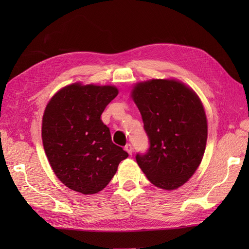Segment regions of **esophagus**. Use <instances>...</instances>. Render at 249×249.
Listing matches in <instances>:
<instances>
[{
	"instance_id": "34e87169",
	"label": "esophagus",
	"mask_w": 249,
	"mask_h": 249,
	"mask_svg": "<svg viewBox=\"0 0 249 249\" xmlns=\"http://www.w3.org/2000/svg\"><path fill=\"white\" fill-rule=\"evenodd\" d=\"M124 149H125L126 152L129 153L130 155H132V153H133V147H132V144H130V143H127V144L124 146Z\"/></svg>"
}]
</instances>
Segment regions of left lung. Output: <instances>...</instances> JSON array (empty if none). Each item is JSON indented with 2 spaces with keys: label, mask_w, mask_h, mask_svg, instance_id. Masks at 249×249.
I'll return each mask as SVG.
<instances>
[{
  "label": "left lung",
  "mask_w": 249,
  "mask_h": 249,
  "mask_svg": "<svg viewBox=\"0 0 249 249\" xmlns=\"http://www.w3.org/2000/svg\"><path fill=\"white\" fill-rule=\"evenodd\" d=\"M132 99L141 113L149 140L136 161L158 188L175 190L189 179L205 154L208 124L197 94L177 80L138 83Z\"/></svg>",
  "instance_id": "8db88e82"
}]
</instances>
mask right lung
I'll list each match as a JSON object with an SVG mask.
<instances>
[{
	"instance_id": "obj_1",
	"label": "right lung",
	"mask_w": 249,
	"mask_h": 249,
	"mask_svg": "<svg viewBox=\"0 0 249 249\" xmlns=\"http://www.w3.org/2000/svg\"><path fill=\"white\" fill-rule=\"evenodd\" d=\"M117 94L114 86L74 83L60 89L44 110V152L57 178L73 191L100 192L129 156L112 142L109 127L101 119Z\"/></svg>"
}]
</instances>
